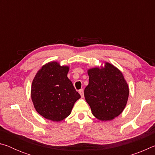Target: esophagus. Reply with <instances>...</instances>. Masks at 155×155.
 Masks as SVG:
<instances>
[{"instance_id": "34e87169", "label": "esophagus", "mask_w": 155, "mask_h": 155, "mask_svg": "<svg viewBox=\"0 0 155 155\" xmlns=\"http://www.w3.org/2000/svg\"><path fill=\"white\" fill-rule=\"evenodd\" d=\"M78 92H79V94H81V97H83V96H84V91H83V89H81V90H80L79 91H78Z\"/></svg>"}]
</instances>
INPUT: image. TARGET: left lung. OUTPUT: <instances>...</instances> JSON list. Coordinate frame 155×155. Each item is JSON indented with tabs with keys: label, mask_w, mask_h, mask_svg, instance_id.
Instances as JSON below:
<instances>
[{
	"label": "left lung",
	"mask_w": 155,
	"mask_h": 155,
	"mask_svg": "<svg viewBox=\"0 0 155 155\" xmlns=\"http://www.w3.org/2000/svg\"><path fill=\"white\" fill-rule=\"evenodd\" d=\"M87 73L89 84L84 96L93 115L103 121L118 116L126 107L129 93L122 72L105 63L103 68H91Z\"/></svg>",
	"instance_id": "8db88e82"
}]
</instances>
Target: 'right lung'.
I'll return each mask as SVG.
<instances>
[{"instance_id":"1","label":"right lung","mask_w":155,"mask_h":155,"mask_svg":"<svg viewBox=\"0 0 155 155\" xmlns=\"http://www.w3.org/2000/svg\"><path fill=\"white\" fill-rule=\"evenodd\" d=\"M68 70V66L50 62L34 78L31 98L36 111L46 119L61 121L70 114L75 102L81 98L67 77Z\"/></svg>"}]
</instances>
